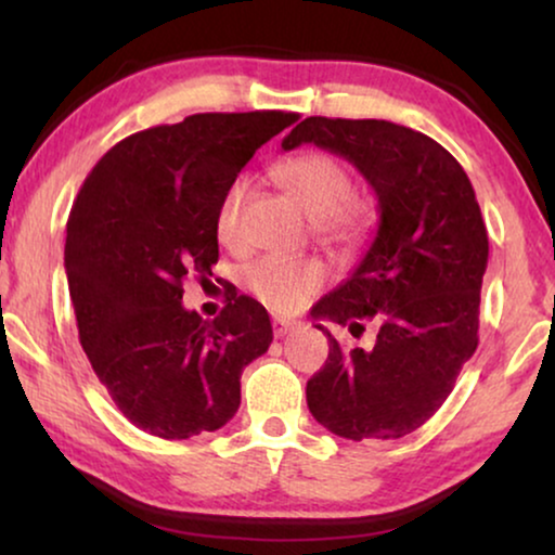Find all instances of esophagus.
I'll return each instance as SVG.
<instances>
[{
  "mask_svg": "<svg viewBox=\"0 0 555 555\" xmlns=\"http://www.w3.org/2000/svg\"><path fill=\"white\" fill-rule=\"evenodd\" d=\"M295 321H285V318H272V331H275V336L280 338V336H287V333H291L293 328H295Z\"/></svg>",
  "mask_w": 555,
  "mask_h": 555,
  "instance_id": "esophagus-1",
  "label": "esophagus"
}]
</instances>
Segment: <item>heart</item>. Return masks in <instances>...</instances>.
<instances>
[{
	"instance_id": "heart-1",
	"label": "heart",
	"mask_w": 555,
	"mask_h": 555,
	"mask_svg": "<svg viewBox=\"0 0 555 555\" xmlns=\"http://www.w3.org/2000/svg\"><path fill=\"white\" fill-rule=\"evenodd\" d=\"M275 173L280 184L313 217V230L323 242H333V245L351 242L369 227V202L351 194V171L340 158L325 151H306L280 164ZM247 192V179L240 177L224 189L219 199L215 230L222 245H237ZM323 283L325 268L318 260H287V257L270 255L245 268L247 291L278 313H293L302 308L310 295L321 291Z\"/></svg>"
}]
</instances>
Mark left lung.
<instances>
[{
    "instance_id": "1",
    "label": "left lung",
    "mask_w": 555,
    "mask_h": 555,
    "mask_svg": "<svg viewBox=\"0 0 555 555\" xmlns=\"http://www.w3.org/2000/svg\"><path fill=\"white\" fill-rule=\"evenodd\" d=\"M344 156L378 199L376 237L351 278L315 302V321L376 323L371 348H344L325 325L328 361L306 386L308 409L333 435L399 439L450 397L473 359L488 230L467 173L435 139L391 120L310 116L283 139Z\"/></svg>"
}]
</instances>
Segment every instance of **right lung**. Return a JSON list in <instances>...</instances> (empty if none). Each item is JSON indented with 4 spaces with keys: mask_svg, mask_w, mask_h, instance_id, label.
Wrapping results in <instances>:
<instances>
[{
    "mask_svg": "<svg viewBox=\"0 0 555 555\" xmlns=\"http://www.w3.org/2000/svg\"><path fill=\"white\" fill-rule=\"evenodd\" d=\"M298 113H196L116 143L67 219L65 272L80 346L120 414L162 439L224 427L240 376L272 344L270 315L232 295L215 321L181 306L219 260L215 215L255 151Z\"/></svg>",
    "mask_w": 555,
    "mask_h": 555,
    "instance_id": "add662e5",
    "label": "right lung"
}]
</instances>
